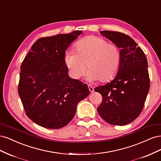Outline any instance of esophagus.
Wrapping results in <instances>:
<instances>
[{
	"label": "esophagus",
	"mask_w": 161,
	"mask_h": 161,
	"mask_svg": "<svg viewBox=\"0 0 161 161\" xmlns=\"http://www.w3.org/2000/svg\"><path fill=\"white\" fill-rule=\"evenodd\" d=\"M88 86H89V91L91 92H94V88H93V87H92L91 85H88Z\"/></svg>",
	"instance_id": "1"
}]
</instances>
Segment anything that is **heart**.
Masks as SVG:
<instances>
[{
	"label": "heart",
	"instance_id": "1",
	"mask_svg": "<svg viewBox=\"0 0 161 161\" xmlns=\"http://www.w3.org/2000/svg\"><path fill=\"white\" fill-rule=\"evenodd\" d=\"M76 52L66 51L64 63L75 79L84 75L87 69L89 80L108 82L118 74L121 63L120 47L103 38L91 36L81 39L75 44Z\"/></svg>",
	"mask_w": 161,
	"mask_h": 161
}]
</instances>
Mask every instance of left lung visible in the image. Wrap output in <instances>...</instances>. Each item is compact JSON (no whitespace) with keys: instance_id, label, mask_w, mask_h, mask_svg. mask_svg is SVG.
<instances>
[{"instance_id":"8db88e82","label":"left lung","mask_w":161,"mask_h":161,"mask_svg":"<svg viewBox=\"0 0 161 161\" xmlns=\"http://www.w3.org/2000/svg\"><path fill=\"white\" fill-rule=\"evenodd\" d=\"M100 33L121 48L122 59L115 79L94 89L103 98L97 111L108 123L124 125L137 118L144 108L150 89L147 59L130 36L118 31Z\"/></svg>"}]
</instances>
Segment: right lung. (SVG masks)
<instances>
[{
    "instance_id": "1",
    "label": "right lung",
    "mask_w": 161,
    "mask_h": 161,
    "mask_svg": "<svg viewBox=\"0 0 161 161\" xmlns=\"http://www.w3.org/2000/svg\"><path fill=\"white\" fill-rule=\"evenodd\" d=\"M81 33L38 39L22 62L19 95L28 118L43 128L66 125L79 102L90 93L86 84L69 76L64 60L68 47Z\"/></svg>"
}]
</instances>
